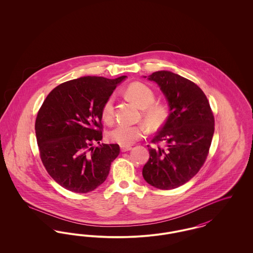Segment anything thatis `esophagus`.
I'll use <instances>...</instances> for the list:
<instances>
[{
  "label": "esophagus",
  "instance_id": "obj_1",
  "mask_svg": "<svg viewBox=\"0 0 253 253\" xmlns=\"http://www.w3.org/2000/svg\"><path fill=\"white\" fill-rule=\"evenodd\" d=\"M132 149V147L131 146H121V150L122 153H124V152H128V151H130Z\"/></svg>",
  "mask_w": 253,
  "mask_h": 253
}]
</instances>
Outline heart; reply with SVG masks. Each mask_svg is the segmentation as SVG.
Here are the masks:
<instances>
[{
  "mask_svg": "<svg viewBox=\"0 0 253 253\" xmlns=\"http://www.w3.org/2000/svg\"><path fill=\"white\" fill-rule=\"evenodd\" d=\"M126 93L140 108L145 123L157 130L160 128L168 119V109L160 102H155V92L147 85L141 83H132L127 87ZM101 117L103 121L111 123L115 118V97L110 96L104 101L101 108ZM148 129L144 124L129 125L120 123L108 132V139L112 142L127 146L144 137Z\"/></svg>",
  "mask_w": 253,
  "mask_h": 253,
  "instance_id": "1",
  "label": "heart"
}]
</instances>
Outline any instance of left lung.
<instances>
[{"mask_svg": "<svg viewBox=\"0 0 253 253\" xmlns=\"http://www.w3.org/2000/svg\"><path fill=\"white\" fill-rule=\"evenodd\" d=\"M146 78V77H144ZM165 95L169 115L149 147L142 169L145 181L171 190L191 180L203 166L214 132V117L204 92L193 82L169 71L148 77Z\"/></svg>", "mask_w": 253, "mask_h": 253, "instance_id": "8db88e82", "label": "left lung"}]
</instances>
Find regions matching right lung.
<instances>
[{
  "mask_svg": "<svg viewBox=\"0 0 253 253\" xmlns=\"http://www.w3.org/2000/svg\"><path fill=\"white\" fill-rule=\"evenodd\" d=\"M127 78L82 77L54 88L37 115L35 131L40 157L49 175L77 193L94 191L106 180L118 144H100L101 108Z\"/></svg>",
  "mask_w": 253,
  "mask_h": 253,
  "instance_id": "right-lung-1",
  "label": "right lung"
}]
</instances>
